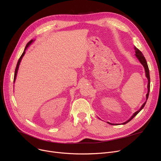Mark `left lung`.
I'll return each instance as SVG.
<instances>
[{"instance_id":"left-lung-1","label":"left lung","mask_w":161,"mask_h":161,"mask_svg":"<svg viewBox=\"0 0 161 161\" xmlns=\"http://www.w3.org/2000/svg\"><path fill=\"white\" fill-rule=\"evenodd\" d=\"M134 49L135 50V55H136V58L138 59V61L140 62V63L142 64V66H143V68H144V70H145V74H146V77L147 78V92L146 94V102H144V103H143L142 106L140 107V108L138 109V111H136V112H134L133 114V115L130 117V119H129L127 121H126L125 122H123L121 124H118V123H111L109 122H107L108 124L109 125H125L126 123H129L130 120H132L133 118L136 116L141 110L143 108V107L145 106L146 104V102H147V100L148 98V97H149V90H150V75H149V68H148V65H147V61L146 60V58L144 57V56H143V55L142 54V53L140 52V51L136 47L134 46ZM98 119H100V118L98 117Z\"/></svg>"}]
</instances>
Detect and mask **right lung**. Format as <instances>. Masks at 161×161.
I'll list each match as a JSON object with an SVG mask.
<instances>
[{
	"label": "right lung",
	"mask_w": 161,
	"mask_h": 161,
	"mask_svg": "<svg viewBox=\"0 0 161 161\" xmlns=\"http://www.w3.org/2000/svg\"><path fill=\"white\" fill-rule=\"evenodd\" d=\"M35 40H31L30 42H28L27 44L26 45V46H25V49H24V51H23V52L22 55H21L20 58H19L18 62V63H17V65H16L15 70L14 78V83H15V80H16V77H17V74H18V70H19V66L20 63H21V60H22V58H23V56L25 55V51L27 50V49L29 47V46L30 45H31V44H32V42H33L34 41H35Z\"/></svg>",
	"instance_id": "1"
}]
</instances>
